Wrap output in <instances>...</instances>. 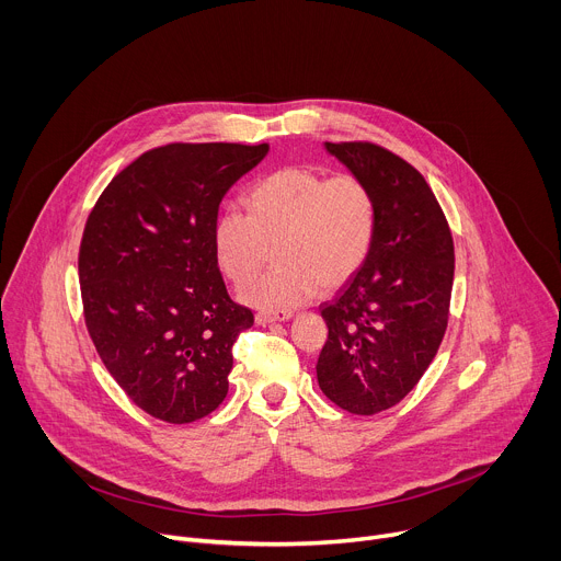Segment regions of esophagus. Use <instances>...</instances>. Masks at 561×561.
<instances>
[{
  "label": "esophagus",
  "mask_w": 561,
  "mask_h": 561,
  "mask_svg": "<svg viewBox=\"0 0 561 561\" xmlns=\"http://www.w3.org/2000/svg\"><path fill=\"white\" fill-rule=\"evenodd\" d=\"M290 317H293L290 310H275V312L262 310V312L255 314V322H257L260 327H266V324H273V322H288Z\"/></svg>",
  "instance_id": "34e87169"
}]
</instances>
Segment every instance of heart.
Returning <instances> with one entry per match:
<instances>
[{"mask_svg":"<svg viewBox=\"0 0 561 561\" xmlns=\"http://www.w3.org/2000/svg\"><path fill=\"white\" fill-rule=\"evenodd\" d=\"M377 230V202L355 173L327 178L288 167L260 180L249 193V215L226 208L213 224L219 271L237 286L254 276L276 247L278 266L244 286L242 301L284 310L344 286L366 264Z\"/></svg>","mask_w":561,"mask_h":561,"instance_id":"heart-1","label":"heart"}]
</instances>
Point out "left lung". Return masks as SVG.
<instances>
[{"label":"left lung","instance_id":"left-lung-1","mask_svg":"<svg viewBox=\"0 0 561 561\" xmlns=\"http://www.w3.org/2000/svg\"><path fill=\"white\" fill-rule=\"evenodd\" d=\"M377 202L366 264L319 306L329 340L317 381L340 409L381 413L415 388L448 327L453 234L431 186L402 157L370 141H327Z\"/></svg>","mask_w":561,"mask_h":561}]
</instances>
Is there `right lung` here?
<instances>
[{"label": "right lung", "instance_id": "right-lung-1", "mask_svg": "<svg viewBox=\"0 0 561 561\" xmlns=\"http://www.w3.org/2000/svg\"><path fill=\"white\" fill-rule=\"evenodd\" d=\"M268 144H169L139 154L100 195L79 247L89 335L122 390L169 424L213 413L232 344L253 327L213 253L228 188Z\"/></svg>", "mask_w": 561, "mask_h": 561}]
</instances>
